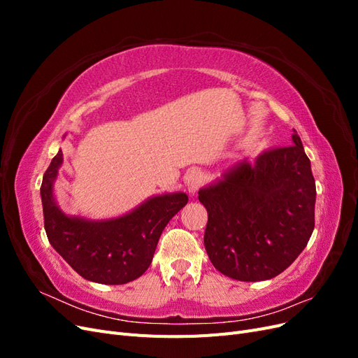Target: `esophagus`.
<instances>
[{"label":"esophagus","instance_id":"esophagus-1","mask_svg":"<svg viewBox=\"0 0 358 358\" xmlns=\"http://www.w3.org/2000/svg\"><path fill=\"white\" fill-rule=\"evenodd\" d=\"M187 185H188V192L189 196H194L200 188V185L203 183V173L199 169H192L187 173Z\"/></svg>","mask_w":358,"mask_h":358}]
</instances>
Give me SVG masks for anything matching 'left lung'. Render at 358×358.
Wrapping results in <instances>:
<instances>
[{
	"label": "left lung",
	"instance_id": "1",
	"mask_svg": "<svg viewBox=\"0 0 358 358\" xmlns=\"http://www.w3.org/2000/svg\"><path fill=\"white\" fill-rule=\"evenodd\" d=\"M292 145L237 162L200 188L204 248L225 276L243 282L282 273L315 227V179L297 131Z\"/></svg>",
	"mask_w": 358,
	"mask_h": 358
}]
</instances>
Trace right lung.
Here are the masks:
<instances>
[{"label":"right lung","mask_w":358,"mask_h":358,"mask_svg":"<svg viewBox=\"0 0 358 358\" xmlns=\"http://www.w3.org/2000/svg\"><path fill=\"white\" fill-rule=\"evenodd\" d=\"M62 150L53 157L41 182L45 230L53 249L91 282L121 285L142 276L152 263L162 230L188 203L185 192H162L109 220H86L62 212L55 180Z\"/></svg>","instance_id":"obj_1"}]
</instances>
